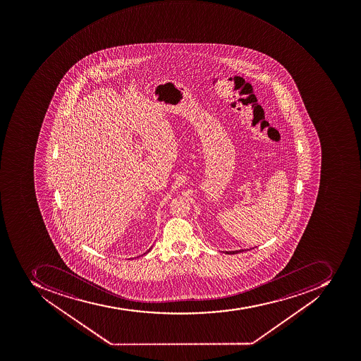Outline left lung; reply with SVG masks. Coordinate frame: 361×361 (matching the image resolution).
I'll use <instances>...</instances> for the list:
<instances>
[{
    "label": "left lung",
    "instance_id": "1",
    "mask_svg": "<svg viewBox=\"0 0 361 361\" xmlns=\"http://www.w3.org/2000/svg\"><path fill=\"white\" fill-rule=\"evenodd\" d=\"M244 250H238V251L226 252V255H238V252H243Z\"/></svg>",
    "mask_w": 361,
    "mask_h": 361
}]
</instances>
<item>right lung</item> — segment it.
<instances>
[{
    "label": "right lung",
    "mask_w": 361,
    "mask_h": 361,
    "mask_svg": "<svg viewBox=\"0 0 361 361\" xmlns=\"http://www.w3.org/2000/svg\"><path fill=\"white\" fill-rule=\"evenodd\" d=\"M151 249H152V247H151ZM151 249H149V250H151ZM149 250H148L147 252H149ZM147 252H145V253H147ZM145 253H144V255H145Z\"/></svg>",
    "instance_id": "1"
}]
</instances>
